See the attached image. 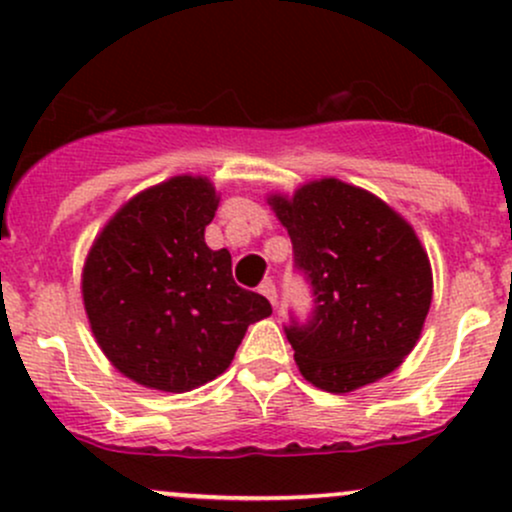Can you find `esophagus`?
I'll use <instances>...</instances> for the list:
<instances>
[{
    "label": "esophagus",
    "instance_id": "34e87169",
    "mask_svg": "<svg viewBox=\"0 0 512 512\" xmlns=\"http://www.w3.org/2000/svg\"><path fill=\"white\" fill-rule=\"evenodd\" d=\"M257 291H260L262 296L267 298L269 303L276 305V286L272 284V281H269V279H267V281H262V284H260V289H257Z\"/></svg>",
    "mask_w": 512,
    "mask_h": 512
}]
</instances>
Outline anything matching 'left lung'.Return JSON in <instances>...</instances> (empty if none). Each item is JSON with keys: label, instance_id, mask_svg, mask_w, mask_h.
Segmentation results:
<instances>
[{"label": "left lung", "instance_id": "1", "mask_svg": "<svg viewBox=\"0 0 512 512\" xmlns=\"http://www.w3.org/2000/svg\"><path fill=\"white\" fill-rule=\"evenodd\" d=\"M296 264L315 293L313 320L286 337L310 385L334 395L378 383L419 342L433 272L414 226L373 192L339 178L269 192Z\"/></svg>", "mask_w": 512, "mask_h": 512}]
</instances>
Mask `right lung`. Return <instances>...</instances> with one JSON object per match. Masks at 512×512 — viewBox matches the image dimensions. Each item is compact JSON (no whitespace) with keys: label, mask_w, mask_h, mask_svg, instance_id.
Returning <instances> with one entry per match:
<instances>
[{"label":"right lung","mask_w":512,"mask_h":512,"mask_svg":"<svg viewBox=\"0 0 512 512\" xmlns=\"http://www.w3.org/2000/svg\"><path fill=\"white\" fill-rule=\"evenodd\" d=\"M219 199L207 175H173L129 197L88 248V327L132 383L195 390L231 366L252 322L272 315L267 298L233 281L231 252L204 243Z\"/></svg>","instance_id":"add662e5"}]
</instances>
